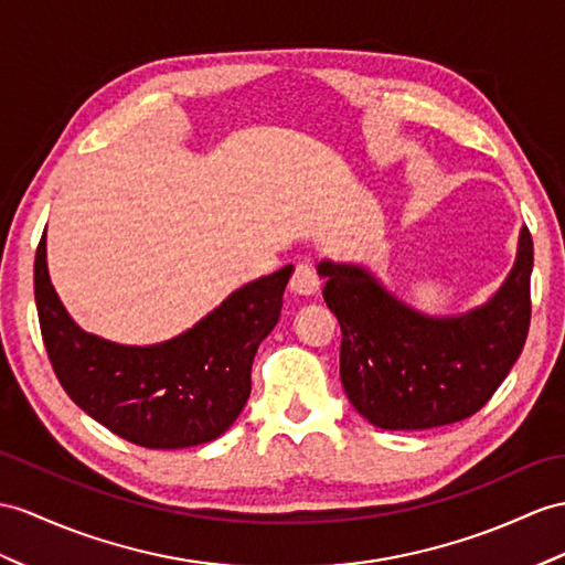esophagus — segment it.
I'll return each mask as SVG.
<instances>
[{"instance_id":"esophagus-1","label":"esophagus","mask_w":565,"mask_h":565,"mask_svg":"<svg viewBox=\"0 0 565 565\" xmlns=\"http://www.w3.org/2000/svg\"><path fill=\"white\" fill-rule=\"evenodd\" d=\"M290 290L301 297L316 295L319 292V275H316V270L309 264H297L290 280Z\"/></svg>"}]
</instances>
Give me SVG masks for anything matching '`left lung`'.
<instances>
[{
  "label": "left lung",
  "mask_w": 565,
  "mask_h": 565,
  "mask_svg": "<svg viewBox=\"0 0 565 565\" xmlns=\"http://www.w3.org/2000/svg\"><path fill=\"white\" fill-rule=\"evenodd\" d=\"M532 237L520 230L513 270L487 305L426 316L366 268L321 260L323 299L342 330L340 379L379 429H434L472 417L513 369L530 330Z\"/></svg>",
  "instance_id": "obj_1"
}]
</instances>
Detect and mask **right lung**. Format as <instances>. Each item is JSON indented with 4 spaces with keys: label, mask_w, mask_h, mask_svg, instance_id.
I'll return each mask as SVG.
<instances>
[{
    "label": "right lung",
    "mask_w": 565,
    "mask_h": 565,
    "mask_svg": "<svg viewBox=\"0 0 565 565\" xmlns=\"http://www.w3.org/2000/svg\"><path fill=\"white\" fill-rule=\"evenodd\" d=\"M292 266L232 292L194 328L158 345H117L81 330L50 282L45 235L35 305L62 388L109 431L143 448H189L225 434L252 393L254 354L280 319Z\"/></svg>",
    "instance_id": "1"
}]
</instances>
